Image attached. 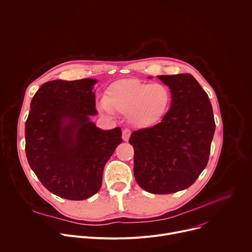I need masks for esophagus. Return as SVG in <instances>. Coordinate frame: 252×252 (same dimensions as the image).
<instances>
[{"instance_id":"esophagus-1","label":"esophagus","mask_w":252,"mask_h":252,"mask_svg":"<svg viewBox=\"0 0 252 252\" xmlns=\"http://www.w3.org/2000/svg\"><path fill=\"white\" fill-rule=\"evenodd\" d=\"M130 130L128 129V128H125L124 130H123V139L125 140V141H127L128 140V138H129V136H130Z\"/></svg>"}]
</instances>
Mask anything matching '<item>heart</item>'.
I'll return each mask as SVG.
<instances>
[{"mask_svg":"<svg viewBox=\"0 0 252 252\" xmlns=\"http://www.w3.org/2000/svg\"><path fill=\"white\" fill-rule=\"evenodd\" d=\"M170 104L171 93L166 85L124 79L109 86L98 106L107 114L118 112L126 115L136 127L149 128L162 121Z\"/></svg>","mask_w":252,"mask_h":252,"instance_id":"b5f03b06","label":"heart"}]
</instances>
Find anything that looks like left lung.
Here are the masks:
<instances>
[{
	"label": "left lung",
	"instance_id": "obj_1",
	"mask_svg": "<svg viewBox=\"0 0 252 252\" xmlns=\"http://www.w3.org/2000/svg\"><path fill=\"white\" fill-rule=\"evenodd\" d=\"M158 78L170 90V109L159 124L133 131L128 141L138 186L166 194L189 188L205 168L215 123L208 95L191 75Z\"/></svg>",
	"mask_w": 252,
	"mask_h": 252
}]
</instances>
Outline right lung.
Returning a JSON list of instances; mask_svg holds the SVG:
<instances>
[{"instance_id": "obj_1", "label": "right lung", "mask_w": 252, "mask_h": 252, "mask_svg": "<svg viewBox=\"0 0 252 252\" xmlns=\"http://www.w3.org/2000/svg\"><path fill=\"white\" fill-rule=\"evenodd\" d=\"M94 79L45 83L31 101L26 127V156L42 185L65 199L95 194L102 171L122 143L121 127L102 130L97 115Z\"/></svg>"}]
</instances>
